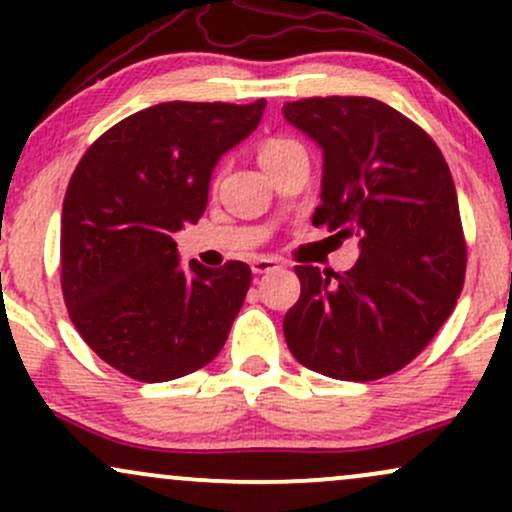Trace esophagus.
<instances>
[{"label": "esophagus", "instance_id": "34e87169", "mask_svg": "<svg viewBox=\"0 0 512 512\" xmlns=\"http://www.w3.org/2000/svg\"><path fill=\"white\" fill-rule=\"evenodd\" d=\"M274 269H279V262L272 260V257H260V260L252 262V272L255 274H269Z\"/></svg>", "mask_w": 512, "mask_h": 512}]
</instances>
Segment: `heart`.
I'll return each instance as SVG.
<instances>
[{
    "mask_svg": "<svg viewBox=\"0 0 512 512\" xmlns=\"http://www.w3.org/2000/svg\"><path fill=\"white\" fill-rule=\"evenodd\" d=\"M298 151H303V146L296 142V139L291 137H269L264 139L260 144V149H257V158H260L262 168L269 170L274 168L276 163L286 161V158L298 154Z\"/></svg>",
    "mask_w": 512,
    "mask_h": 512,
    "instance_id": "b5f03b06",
    "label": "heart"
}]
</instances>
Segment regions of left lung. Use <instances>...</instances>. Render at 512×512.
<instances>
[{
	"label": "left lung",
	"instance_id": "1",
	"mask_svg": "<svg viewBox=\"0 0 512 512\" xmlns=\"http://www.w3.org/2000/svg\"><path fill=\"white\" fill-rule=\"evenodd\" d=\"M284 117L325 158L313 226L361 245L349 272L298 264L286 344L327 378H385L426 349L460 298L467 245L450 168L424 129L375 98H303Z\"/></svg>",
	"mask_w": 512,
	"mask_h": 512
}]
</instances>
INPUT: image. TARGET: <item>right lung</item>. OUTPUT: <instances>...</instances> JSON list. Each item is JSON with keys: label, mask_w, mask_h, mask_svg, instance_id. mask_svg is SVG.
<instances>
[{"label": "right lung", "mask_w": 512, "mask_h": 512, "mask_svg": "<svg viewBox=\"0 0 512 512\" xmlns=\"http://www.w3.org/2000/svg\"><path fill=\"white\" fill-rule=\"evenodd\" d=\"M267 101L158 103L101 134L62 204L69 317L108 366L142 383L204 368L226 344L252 272L180 267L173 233L207 209L219 158L260 125Z\"/></svg>", "instance_id": "add662e5"}]
</instances>
